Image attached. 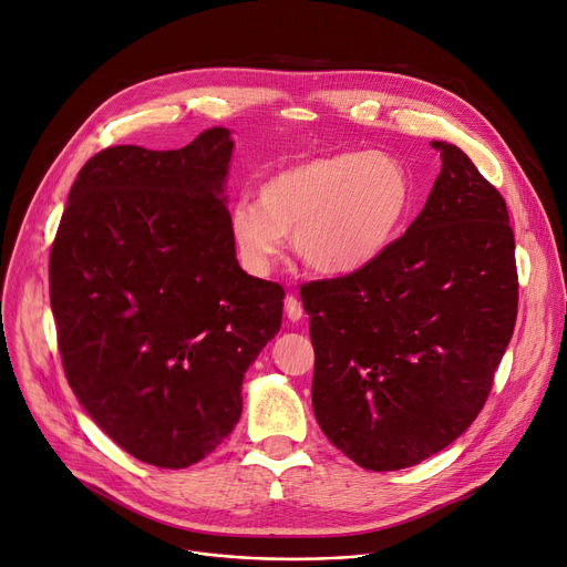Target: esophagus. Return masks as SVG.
<instances>
[{
    "label": "esophagus",
    "mask_w": 567,
    "mask_h": 567,
    "mask_svg": "<svg viewBox=\"0 0 567 567\" xmlns=\"http://www.w3.org/2000/svg\"><path fill=\"white\" fill-rule=\"evenodd\" d=\"M285 312H287L289 321H300L302 319V305L293 293H287V298H285Z\"/></svg>",
    "instance_id": "34e87169"
}]
</instances>
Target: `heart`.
<instances>
[{
	"mask_svg": "<svg viewBox=\"0 0 567 567\" xmlns=\"http://www.w3.org/2000/svg\"><path fill=\"white\" fill-rule=\"evenodd\" d=\"M414 185L406 167L378 151H337L274 172L257 200L239 198L230 233L241 262L267 274L293 233L305 265L350 274L386 252L409 219Z\"/></svg>",
	"mask_w": 567,
	"mask_h": 567,
	"instance_id": "heart-1",
	"label": "heart"
}]
</instances>
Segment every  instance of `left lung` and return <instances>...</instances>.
I'll return each instance as SVG.
<instances>
[{"label": "left lung", "instance_id": "1", "mask_svg": "<svg viewBox=\"0 0 567 567\" xmlns=\"http://www.w3.org/2000/svg\"><path fill=\"white\" fill-rule=\"evenodd\" d=\"M423 213L371 265L300 287L323 434L375 473L416 466L471 427L518 317L502 194L458 146Z\"/></svg>", "mask_w": 567, "mask_h": 567}]
</instances>
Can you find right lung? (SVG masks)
<instances>
[{
	"label": "right lung",
	"instance_id": "add662e5",
	"mask_svg": "<svg viewBox=\"0 0 567 567\" xmlns=\"http://www.w3.org/2000/svg\"><path fill=\"white\" fill-rule=\"evenodd\" d=\"M233 140L109 146L79 172L49 252L65 378L90 419L158 468L208 456L282 323L285 289L241 271L221 198Z\"/></svg>",
	"mask_w": 567,
	"mask_h": 567
}]
</instances>
